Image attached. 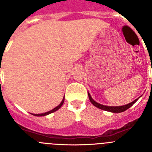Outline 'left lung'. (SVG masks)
<instances>
[{"instance_id": "obj_1", "label": "left lung", "mask_w": 152, "mask_h": 152, "mask_svg": "<svg viewBox=\"0 0 152 152\" xmlns=\"http://www.w3.org/2000/svg\"><path fill=\"white\" fill-rule=\"evenodd\" d=\"M88 96H89L90 101L91 102V103H92L94 106H95V107H97V108L100 109V110H103L109 111V112H111V113H119L124 112V111L126 110L127 109H129V107H131L133 105L134 103H135L137 100H139V97L138 99L134 100V101L131 102V103H128V104H126V105H124V106H120V107H109V106H104L100 104V103H96V101H94V100H93L89 93H88Z\"/></svg>"}]
</instances>
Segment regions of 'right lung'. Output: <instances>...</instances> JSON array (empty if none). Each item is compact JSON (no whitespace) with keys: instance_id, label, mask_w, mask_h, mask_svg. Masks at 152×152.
Here are the masks:
<instances>
[{"instance_id":"1","label":"right lung","mask_w":152,"mask_h":152,"mask_svg":"<svg viewBox=\"0 0 152 152\" xmlns=\"http://www.w3.org/2000/svg\"><path fill=\"white\" fill-rule=\"evenodd\" d=\"M64 97L62 99V100H61V103H60L59 105L57 106V107H55V108L53 109V110H52L49 111V112L44 113H40V114H33H33H32V115H34V116H46V115H49V114L52 113L56 112V111L58 110V109L61 108V107L63 105V103H64Z\"/></svg>"}]
</instances>
